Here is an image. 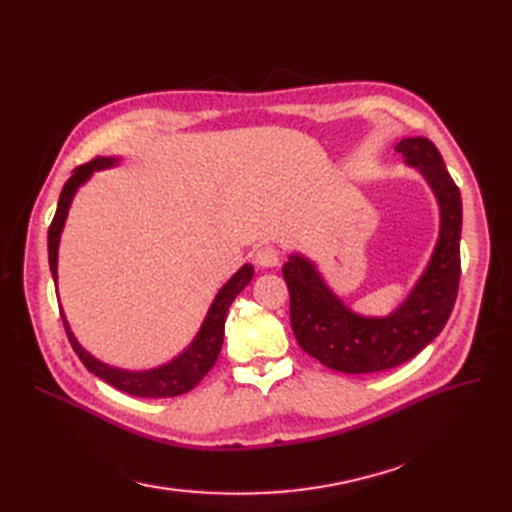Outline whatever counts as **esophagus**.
I'll list each match as a JSON object with an SVG mask.
<instances>
[{
	"label": "esophagus",
	"mask_w": 512,
	"mask_h": 512,
	"mask_svg": "<svg viewBox=\"0 0 512 512\" xmlns=\"http://www.w3.org/2000/svg\"><path fill=\"white\" fill-rule=\"evenodd\" d=\"M254 260H256V265L262 269H273L280 265V250H275V247H271V245H265L256 252Z\"/></svg>",
	"instance_id": "1"
}]
</instances>
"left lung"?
Masks as SVG:
<instances>
[{
  "label": "left lung",
  "mask_w": 512,
  "mask_h": 512,
  "mask_svg": "<svg viewBox=\"0 0 512 512\" xmlns=\"http://www.w3.org/2000/svg\"><path fill=\"white\" fill-rule=\"evenodd\" d=\"M395 151L425 179L440 213L436 245L406 299L386 316H365L344 303L305 254L292 252L282 269L290 292V324L299 346L342 374H374L410 361L440 335L457 299L459 188L429 138H404Z\"/></svg>",
  "instance_id": "left-lung-1"
}]
</instances>
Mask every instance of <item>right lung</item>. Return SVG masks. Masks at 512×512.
Returning <instances> with one entry per match:
<instances>
[{
    "instance_id": "obj_1",
    "label": "right lung",
    "mask_w": 512,
    "mask_h": 512,
    "mask_svg": "<svg viewBox=\"0 0 512 512\" xmlns=\"http://www.w3.org/2000/svg\"><path fill=\"white\" fill-rule=\"evenodd\" d=\"M123 162V158H96L79 168L72 170V177L66 181L64 190H61L59 203L55 218L49 228V265H51V275L53 282L57 286V256H59V241H61V232H64L66 220H68V211L72 207V200L83 185L94 177L98 170L106 168H115ZM254 277V265H243L230 280L218 290L215 299L211 301L207 316L200 324L198 333L194 335L192 342L185 346L173 359L156 365L151 369H121L115 365H108L100 359H96L94 354L85 350L81 346L79 339L72 333L70 322L64 314V307L61 309V320H64V327L68 333L70 344L74 352L79 354V359L83 365L91 371V374L102 378L111 386H115L117 391H123L134 397H177L192 391L194 386L203 380L209 369L215 365L224 344V322L230 303L235 301L237 294L252 282Z\"/></svg>"
}]
</instances>
